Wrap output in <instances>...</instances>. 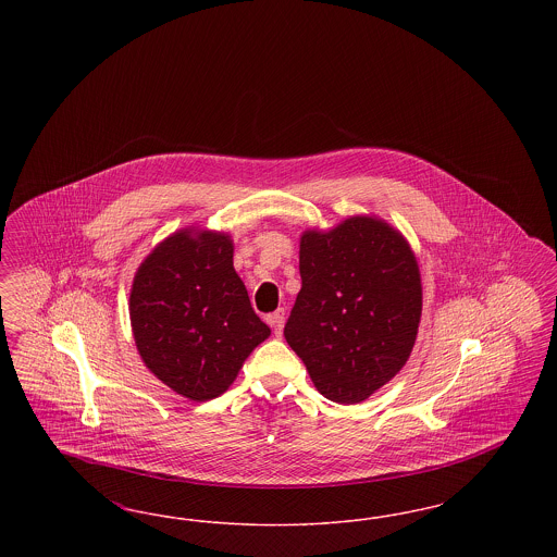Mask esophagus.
<instances>
[{
  "instance_id": "esophagus-1",
  "label": "esophagus",
  "mask_w": 557,
  "mask_h": 557,
  "mask_svg": "<svg viewBox=\"0 0 557 557\" xmlns=\"http://www.w3.org/2000/svg\"><path fill=\"white\" fill-rule=\"evenodd\" d=\"M267 321H269V325L273 327V334L280 338V336H282V330H284V321H286V311H284V309H277L275 313H271V315L267 318Z\"/></svg>"
}]
</instances>
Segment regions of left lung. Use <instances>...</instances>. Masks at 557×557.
<instances>
[{
    "label": "left lung",
    "instance_id": "obj_1",
    "mask_svg": "<svg viewBox=\"0 0 557 557\" xmlns=\"http://www.w3.org/2000/svg\"><path fill=\"white\" fill-rule=\"evenodd\" d=\"M300 280L286 343L319 393L352 405L407 363L422 318V277L409 242L375 216H348L300 236Z\"/></svg>",
    "mask_w": 557,
    "mask_h": 557
}]
</instances>
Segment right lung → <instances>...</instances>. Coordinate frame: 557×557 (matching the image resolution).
<instances>
[{
    "mask_svg": "<svg viewBox=\"0 0 557 557\" xmlns=\"http://www.w3.org/2000/svg\"><path fill=\"white\" fill-rule=\"evenodd\" d=\"M129 318L146 368L177 395H223L271 330L252 311L227 234L186 227L144 259L133 277Z\"/></svg>",
    "mask_w": 557,
    "mask_h": 557,
    "instance_id": "obj_1",
    "label": "right lung"
}]
</instances>
